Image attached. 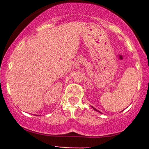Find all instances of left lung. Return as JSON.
Masks as SVG:
<instances>
[{"instance_id":"left-lung-1","label":"left lung","mask_w":149,"mask_h":149,"mask_svg":"<svg viewBox=\"0 0 149 149\" xmlns=\"http://www.w3.org/2000/svg\"><path fill=\"white\" fill-rule=\"evenodd\" d=\"M93 109H94V110H96V111H97V109H95V108H94V107H93ZM97 112H100V111H97Z\"/></svg>"}]
</instances>
